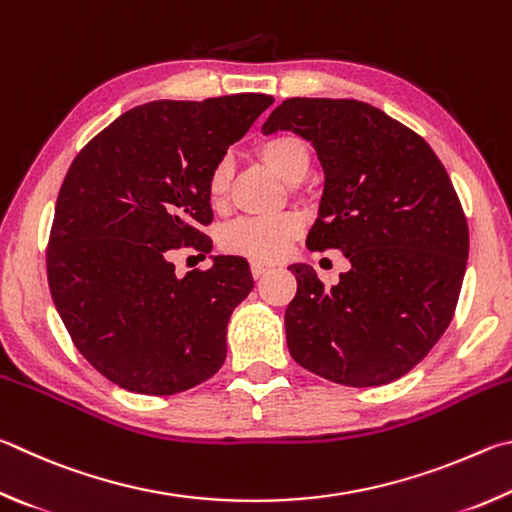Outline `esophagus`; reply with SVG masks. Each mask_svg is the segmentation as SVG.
Here are the masks:
<instances>
[{
    "label": "esophagus",
    "instance_id": "1",
    "mask_svg": "<svg viewBox=\"0 0 512 512\" xmlns=\"http://www.w3.org/2000/svg\"><path fill=\"white\" fill-rule=\"evenodd\" d=\"M272 267L270 265H265V263H261V261H254L251 263V276H254V279L258 281V279H263V276L270 272Z\"/></svg>",
    "mask_w": 512,
    "mask_h": 512
}]
</instances>
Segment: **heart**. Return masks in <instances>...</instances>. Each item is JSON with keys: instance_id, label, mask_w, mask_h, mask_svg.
Here are the masks:
<instances>
[{"instance_id": "1", "label": "heart", "mask_w": 512, "mask_h": 512, "mask_svg": "<svg viewBox=\"0 0 512 512\" xmlns=\"http://www.w3.org/2000/svg\"><path fill=\"white\" fill-rule=\"evenodd\" d=\"M256 157L274 170L283 182H288L292 193H301V179L308 175L312 164L310 143L294 132H279L256 143ZM231 188V164L220 159L206 177V197L213 209L227 204ZM303 220L299 213L285 211L272 218H240L224 227L220 245L229 254H238L254 261H276L288 251L290 242L299 236Z\"/></svg>"}]
</instances>
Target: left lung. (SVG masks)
Returning <instances> with one entry per match:
<instances>
[{"mask_svg": "<svg viewBox=\"0 0 512 512\" xmlns=\"http://www.w3.org/2000/svg\"><path fill=\"white\" fill-rule=\"evenodd\" d=\"M276 130L308 139L326 173L308 249L351 261L333 288L310 265L288 267L290 355L346 387L398 380L443 337L459 301L470 233L452 179L420 134L353 98H288L263 125Z\"/></svg>", "mask_w": 512, "mask_h": 512, "instance_id": "left-lung-1", "label": "left lung"}]
</instances>
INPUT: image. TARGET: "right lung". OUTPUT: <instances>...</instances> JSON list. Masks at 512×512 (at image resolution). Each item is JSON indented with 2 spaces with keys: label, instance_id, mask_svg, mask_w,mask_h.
Returning a JSON list of instances; mask_svg holds the SVG:
<instances>
[{
  "label": "right lung",
  "instance_id": "obj_1",
  "mask_svg": "<svg viewBox=\"0 0 512 512\" xmlns=\"http://www.w3.org/2000/svg\"><path fill=\"white\" fill-rule=\"evenodd\" d=\"M274 103L267 94L152 101L121 114L60 186L47 245L51 299L80 355L125 391L173 396L220 371L249 263L177 279L173 251L209 254V170Z\"/></svg>",
  "mask_w": 512,
  "mask_h": 512
}]
</instances>
